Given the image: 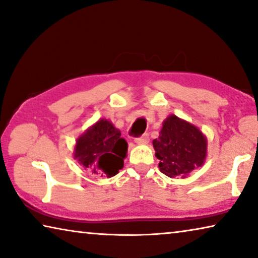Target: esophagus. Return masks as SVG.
Wrapping results in <instances>:
<instances>
[{"instance_id": "1", "label": "esophagus", "mask_w": 258, "mask_h": 258, "mask_svg": "<svg viewBox=\"0 0 258 258\" xmlns=\"http://www.w3.org/2000/svg\"><path fill=\"white\" fill-rule=\"evenodd\" d=\"M134 141H135V143H138V145H147V143L149 142V135L143 134L140 138L135 139Z\"/></svg>"}]
</instances>
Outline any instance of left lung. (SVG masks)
I'll return each mask as SVG.
<instances>
[{"label": "left lung", "instance_id": "1", "mask_svg": "<svg viewBox=\"0 0 258 258\" xmlns=\"http://www.w3.org/2000/svg\"><path fill=\"white\" fill-rule=\"evenodd\" d=\"M160 172L168 177L185 178L205 164L207 138L197 126L175 115L163 121L159 137L152 141Z\"/></svg>", "mask_w": 258, "mask_h": 258}]
</instances>
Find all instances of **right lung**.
Instances as JSON below:
<instances>
[{
	"label": "right lung",
	"instance_id": "obj_1",
	"mask_svg": "<svg viewBox=\"0 0 258 258\" xmlns=\"http://www.w3.org/2000/svg\"><path fill=\"white\" fill-rule=\"evenodd\" d=\"M127 142L106 118L99 119L76 140L74 159L85 169L110 178L124 167Z\"/></svg>",
	"mask_w": 258,
	"mask_h": 258
}]
</instances>
